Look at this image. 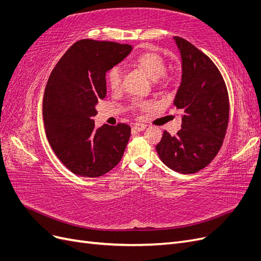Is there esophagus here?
<instances>
[{
    "label": "esophagus",
    "mask_w": 261,
    "mask_h": 261,
    "mask_svg": "<svg viewBox=\"0 0 261 261\" xmlns=\"http://www.w3.org/2000/svg\"><path fill=\"white\" fill-rule=\"evenodd\" d=\"M146 127H147L146 124H143V123H135V124H134V126H133V129L136 130V132H141V130L146 129Z\"/></svg>",
    "instance_id": "obj_1"
}]
</instances>
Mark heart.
Wrapping results in <instances>:
<instances>
[{
	"instance_id": "b5f03b06",
	"label": "heart",
	"mask_w": 261,
	"mask_h": 261,
	"mask_svg": "<svg viewBox=\"0 0 261 261\" xmlns=\"http://www.w3.org/2000/svg\"><path fill=\"white\" fill-rule=\"evenodd\" d=\"M134 65L137 66L151 78L156 84H162L165 81V72H167V62L160 53L154 51H146L138 54L133 61ZM124 72L120 65H115L109 70L107 74V82L110 89L114 92L120 91L123 87ZM132 108L136 111H140L150 107L149 102L133 101Z\"/></svg>"
}]
</instances>
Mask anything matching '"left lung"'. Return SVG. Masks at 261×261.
I'll return each instance as SVG.
<instances>
[{"mask_svg":"<svg viewBox=\"0 0 261 261\" xmlns=\"http://www.w3.org/2000/svg\"><path fill=\"white\" fill-rule=\"evenodd\" d=\"M174 39L183 69L174 106L184 115L176 136L164 130L155 149L167 167L194 174L206 168L223 145L230 100L223 77L211 59L185 39Z\"/></svg>","mask_w":261,"mask_h":261,"instance_id":"left-lung-1","label":"left lung"}]
</instances>
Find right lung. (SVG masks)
I'll return each mask as SVG.
<instances>
[{"instance_id":"obj_1","label":"right lung","mask_w":261,"mask_h":261,"mask_svg":"<svg viewBox=\"0 0 261 261\" xmlns=\"http://www.w3.org/2000/svg\"><path fill=\"white\" fill-rule=\"evenodd\" d=\"M133 46L83 39L54 66L43 96V122L53 151L74 174L98 177L121 161L130 137L125 123L94 129L96 105L107 94L106 73Z\"/></svg>"}]
</instances>
